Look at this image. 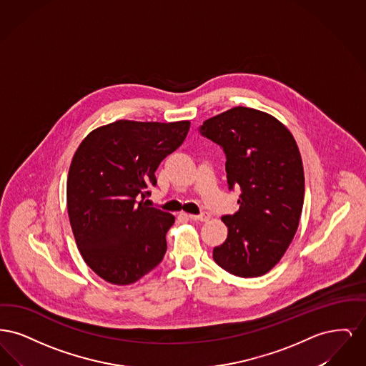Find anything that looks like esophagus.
Listing matches in <instances>:
<instances>
[{
  "mask_svg": "<svg viewBox=\"0 0 366 366\" xmlns=\"http://www.w3.org/2000/svg\"><path fill=\"white\" fill-rule=\"evenodd\" d=\"M189 217V219L192 221H202V222H207L209 218H211V215H209V212H203V214H200V215H188Z\"/></svg>",
  "mask_w": 366,
  "mask_h": 366,
  "instance_id": "esophagus-1",
  "label": "esophagus"
}]
</instances>
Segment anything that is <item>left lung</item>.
<instances>
[{
	"label": "left lung",
	"instance_id": "8db88e82",
	"mask_svg": "<svg viewBox=\"0 0 366 366\" xmlns=\"http://www.w3.org/2000/svg\"><path fill=\"white\" fill-rule=\"evenodd\" d=\"M227 155L229 189L240 187L239 211L224 215L227 237L212 251L239 277L272 270L292 242L305 199L303 163L291 132L274 117L234 107L200 126Z\"/></svg>",
	"mask_w": 366,
	"mask_h": 366
}]
</instances>
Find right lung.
I'll use <instances>...</instances> for the list:
<instances>
[{"label":"right lung","instance_id":"right-lung-1","mask_svg":"<svg viewBox=\"0 0 366 366\" xmlns=\"http://www.w3.org/2000/svg\"><path fill=\"white\" fill-rule=\"evenodd\" d=\"M191 122L117 121L94 129L78 147L67 178V209L87 266L129 285L162 262L174 215L148 207L160 162L184 142Z\"/></svg>","mask_w":366,"mask_h":366}]
</instances>
